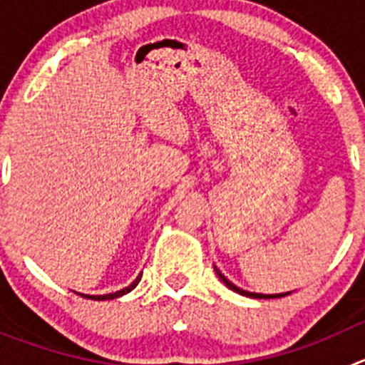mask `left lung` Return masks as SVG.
Wrapping results in <instances>:
<instances>
[{"label":"left lung","instance_id":"left-lung-1","mask_svg":"<svg viewBox=\"0 0 365 365\" xmlns=\"http://www.w3.org/2000/svg\"><path fill=\"white\" fill-rule=\"evenodd\" d=\"M215 269V272H217V276H219V279H221L222 283H225V285L228 287V289H232V291L234 292H237V294H241V296H248V298H265V299H269V298H282V296H287V294H291V292H285V294H257V292H248V291H243V289H240V287H235L234 283L232 282H228L227 278H225V276H222L221 274V270L217 269V267H214Z\"/></svg>","mask_w":365,"mask_h":365}]
</instances>
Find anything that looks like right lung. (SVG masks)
Returning <instances> with one entry per match:
<instances>
[{
  "instance_id": "right-lung-1",
  "label": "right lung",
  "mask_w": 365,
  "mask_h": 365,
  "mask_svg": "<svg viewBox=\"0 0 365 365\" xmlns=\"http://www.w3.org/2000/svg\"><path fill=\"white\" fill-rule=\"evenodd\" d=\"M140 278H143V274H138V276H137V279H135V282L131 283L130 287H125V289H122V291L113 292V294H102V296H89V294H80V296H83V298L98 299V302H104V299H113V298H118V296H124V294H128V292H130V291H133L135 287L138 285V282H140Z\"/></svg>"
}]
</instances>
